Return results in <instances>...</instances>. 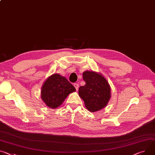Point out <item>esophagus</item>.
<instances>
[{
  "mask_svg": "<svg viewBox=\"0 0 155 155\" xmlns=\"http://www.w3.org/2000/svg\"><path fill=\"white\" fill-rule=\"evenodd\" d=\"M74 86L75 87V88H76V90H78V84L77 83H75L74 84Z\"/></svg>",
  "mask_w": 155,
  "mask_h": 155,
  "instance_id": "1",
  "label": "esophagus"
}]
</instances>
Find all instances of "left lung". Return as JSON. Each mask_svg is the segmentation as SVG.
<instances>
[{
  "label": "left lung",
  "mask_w": 155,
  "mask_h": 155,
  "mask_svg": "<svg viewBox=\"0 0 155 155\" xmlns=\"http://www.w3.org/2000/svg\"><path fill=\"white\" fill-rule=\"evenodd\" d=\"M83 78L86 84L80 87L78 94L87 109L94 112L105 107L111 97L110 87L106 78L100 73L86 70Z\"/></svg>",
  "instance_id": "8db88e82"
}]
</instances>
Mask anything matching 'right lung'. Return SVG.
<instances>
[{"label":"right lung","instance_id":"obj_1","mask_svg":"<svg viewBox=\"0 0 155 155\" xmlns=\"http://www.w3.org/2000/svg\"><path fill=\"white\" fill-rule=\"evenodd\" d=\"M76 91L65 77L59 74L49 76L43 83L41 90V100L49 108L60 106L68 94Z\"/></svg>","mask_w":155,"mask_h":155}]
</instances>
